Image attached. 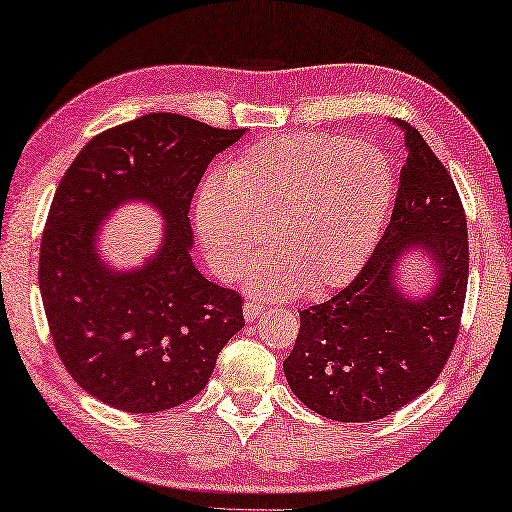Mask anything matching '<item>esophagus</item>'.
I'll list each match as a JSON object with an SVG mask.
<instances>
[{
  "label": "esophagus",
  "instance_id": "1",
  "mask_svg": "<svg viewBox=\"0 0 512 512\" xmlns=\"http://www.w3.org/2000/svg\"><path fill=\"white\" fill-rule=\"evenodd\" d=\"M261 312H263V303H258V301H247L245 306H242V315H245V321L258 319L261 317Z\"/></svg>",
  "mask_w": 512,
  "mask_h": 512
}]
</instances>
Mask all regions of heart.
<instances>
[{"instance_id": "1", "label": "heart", "mask_w": 512, "mask_h": 512, "mask_svg": "<svg viewBox=\"0 0 512 512\" xmlns=\"http://www.w3.org/2000/svg\"><path fill=\"white\" fill-rule=\"evenodd\" d=\"M393 202L387 157L324 132L270 137L240 152L202 186L195 227L213 272L233 279L258 249L272 251L247 276L261 297L321 294L360 272Z\"/></svg>"}]
</instances>
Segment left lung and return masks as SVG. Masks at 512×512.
Segmentation results:
<instances>
[{
    "label": "left lung",
    "instance_id": "obj_1",
    "mask_svg": "<svg viewBox=\"0 0 512 512\" xmlns=\"http://www.w3.org/2000/svg\"><path fill=\"white\" fill-rule=\"evenodd\" d=\"M393 123L405 132L407 164L387 231L342 292L299 312L297 342L283 362L294 396L339 423L384 418L432 387L459 335L468 288V222L452 177L416 128ZM414 248L437 274L423 298L397 279Z\"/></svg>",
    "mask_w": 512,
    "mask_h": 512
}]
</instances>
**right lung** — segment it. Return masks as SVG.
Segmentation results:
<instances>
[{
    "mask_svg": "<svg viewBox=\"0 0 512 512\" xmlns=\"http://www.w3.org/2000/svg\"><path fill=\"white\" fill-rule=\"evenodd\" d=\"M242 134L146 114L96 134L60 179L42 233V303L65 369L105 405L155 414L191 400L245 326L240 294L193 263L188 222L206 166ZM125 201L155 205L165 236L141 268L114 271L97 236Z\"/></svg>",
    "mask_w": 512,
    "mask_h": 512,
    "instance_id": "obj_1",
    "label": "right lung"
}]
</instances>
